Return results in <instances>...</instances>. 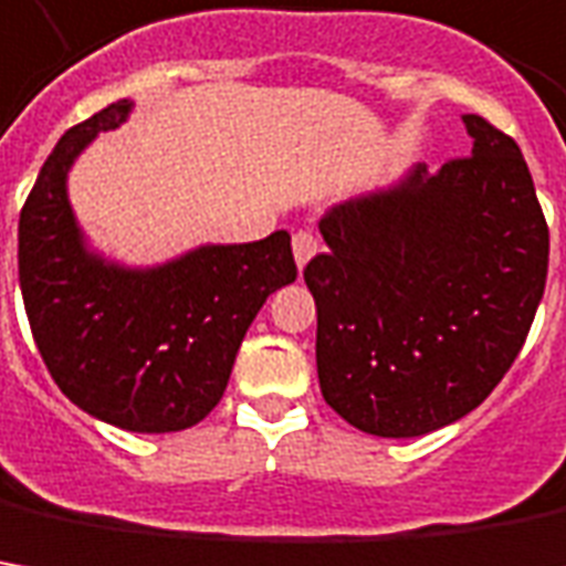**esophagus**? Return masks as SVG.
Returning <instances> with one entry per match:
<instances>
[{
  "label": "esophagus",
  "mask_w": 566,
  "mask_h": 566,
  "mask_svg": "<svg viewBox=\"0 0 566 566\" xmlns=\"http://www.w3.org/2000/svg\"><path fill=\"white\" fill-rule=\"evenodd\" d=\"M317 237L311 233V230H298V233H292V255H295V264L298 268H305L311 258L317 255Z\"/></svg>",
  "instance_id": "1"
}]
</instances>
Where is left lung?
Instances as JSON below:
<instances>
[{"label":"left lung","mask_w":566,"mask_h":566,"mask_svg":"<svg viewBox=\"0 0 566 566\" xmlns=\"http://www.w3.org/2000/svg\"><path fill=\"white\" fill-rule=\"evenodd\" d=\"M439 174L336 205L305 268L324 401L364 433H433L502 382L548 274V223L521 146L464 115Z\"/></svg>","instance_id":"left-lung-1"}]
</instances>
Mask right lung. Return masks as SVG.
I'll return each mask as SVG.
<instances>
[{
    "label": "right lung",
    "instance_id": "add662e5",
    "mask_svg": "<svg viewBox=\"0 0 566 566\" xmlns=\"http://www.w3.org/2000/svg\"><path fill=\"white\" fill-rule=\"evenodd\" d=\"M120 98L59 139L18 223V276L52 380L86 415L133 433H174L221 401L239 343L268 295L295 280L290 233L205 245L155 271H124L83 249L64 180Z\"/></svg>",
    "mask_w": 566,
    "mask_h": 566
}]
</instances>
